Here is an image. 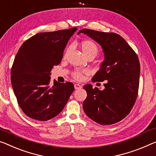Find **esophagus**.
<instances>
[{
  "label": "esophagus",
  "mask_w": 156,
  "mask_h": 156,
  "mask_svg": "<svg viewBox=\"0 0 156 156\" xmlns=\"http://www.w3.org/2000/svg\"><path fill=\"white\" fill-rule=\"evenodd\" d=\"M81 88V85L78 84V83H76V84H75V88L76 90V89H80Z\"/></svg>",
  "instance_id": "esophagus-1"
}]
</instances>
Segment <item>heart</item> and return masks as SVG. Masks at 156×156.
<instances>
[{"label":"heart","mask_w":156,"mask_h":156,"mask_svg":"<svg viewBox=\"0 0 156 156\" xmlns=\"http://www.w3.org/2000/svg\"><path fill=\"white\" fill-rule=\"evenodd\" d=\"M80 47L81 51L85 55V56L88 55H93L95 56L98 53V47L97 44L91 40H83L81 42ZM73 76L76 80H81L82 77V75H81V72L76 71L73 73Z\"/></svg>","instance_id":"1"}]
</instances>
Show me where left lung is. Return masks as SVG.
I'll return each instance as SVG.
<instances>
[{"instance_id":"8db88e82","label":"left lung","mask_w":156,"mask_h":156,"mask_svg":"<svg viewBox=\"0 0 156 156\" xmlns=\"http://www.w3.org/2000/svg\"><path fill=\"white\" fill-rule=\"evenodd\" d=\"M101 46L105 59L92 78V81H103L105 88H83L87 97L83 102L85 114L100 125H112L130 113L137 97L140 64L137 55L125 40L114 33L90 29L80 30Z\"/></svg>"}]
</instances>
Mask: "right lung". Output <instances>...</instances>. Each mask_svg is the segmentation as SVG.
<instances>
[{"instance_id":"right-lung-1","label":"right lung","mask_w":156,"mask_h":156,"mask_svg":"<svg viewBox=\"0 0 156 156\" xmlns=\"http://www.w3.org/2000/svg\"><path fill=\"white\" fill-rule=\"evenodd\" d=\"M77 28L40 33L23 43L14 58L11 83L18 104L30 118L40 121L61 113L74 91L73 83L49 84L51 73L63 58L67 43Z\"/></svg>"}]
</instances>
